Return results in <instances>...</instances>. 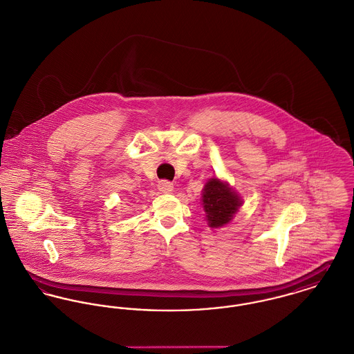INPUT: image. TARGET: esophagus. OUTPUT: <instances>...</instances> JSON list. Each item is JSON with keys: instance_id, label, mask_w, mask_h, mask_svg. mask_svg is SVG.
<instances>
[{"instance_id": "esophagus-1", "label": "esophagus", "mask_w": 354, "mask_h": 354, "mask_svg": "<svg viewBox=\"0 0 354 354\" xmlns=\"http://www.w3.org/2000/svg\"><path fill=\"white\" fill-rule=\"evenodd\" d=\"M158 187H159V190L164 192V194H171V192L174 191V185H172L171 182H168V180H160L159 185H158Z\"/></svg>"}]
</instances>
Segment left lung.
Masks as SVG:
<instances>
[{"mask_svg":"<svg viewBox=\"0 0 354 354\" xmlns=\"http://www.w3.org/2000/svg\"><path fill=\"white\" fill-rule=\"evenodd\" d=\"M201 201L207 226L212 229H219L230 223L243 206L241 195L233 190L226 180L217 176L210 178L205 183Z\"/></svg>","mask_w":354,"mask_h":354,"instance_id":"1","label":"left lung"}]
</instances>
